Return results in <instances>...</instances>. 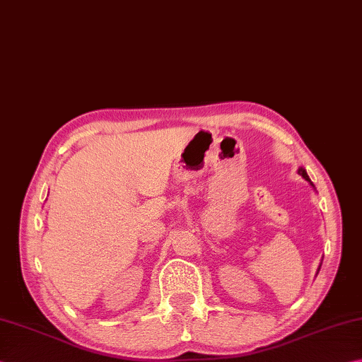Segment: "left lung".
<instances>
[{
	"label": "left lung",
	"mask_w": 362,
	"mask_h": 362,
	"mask_svg": "<svg viewBox=\"0 0 362 362\" xmlns=\"http://www.w3.org/2000/svg\"><path fill=\"white\" fill-rule=\"evenodd\" d=\"M298 174H300V175L303 177V179H304V180H306V182L309 183V185H310V187H313V188L315 189V185H314V183H313V182H310V179H309V175H308V173H306V169H304L303 166H300V168H298ZM320 267H322V264H320V265H318V270H317V273H318V272H320Z\"/></svg>",
	"instance_id": "left-lung-1"
}]
</instances>
